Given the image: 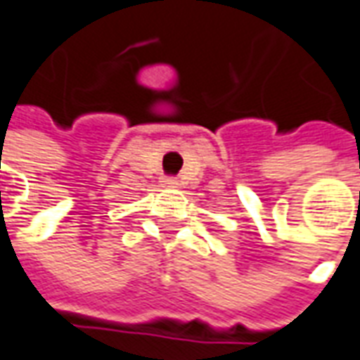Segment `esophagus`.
<instances>
[{"instance_id":"obj_1","label":"esophagus","mask_w":360,"mask_h":360,"mask_svg":"<svg viewBox=\"0 0 360 360\" xmlns=\"http://www.w3.org/2000/svg\"><path fill=\"white\" fill-rule=\"evenodd\" d=\"M162 186L165 188H176L178 182H176V178H162Z\"/></svg>"}]
</instances>
